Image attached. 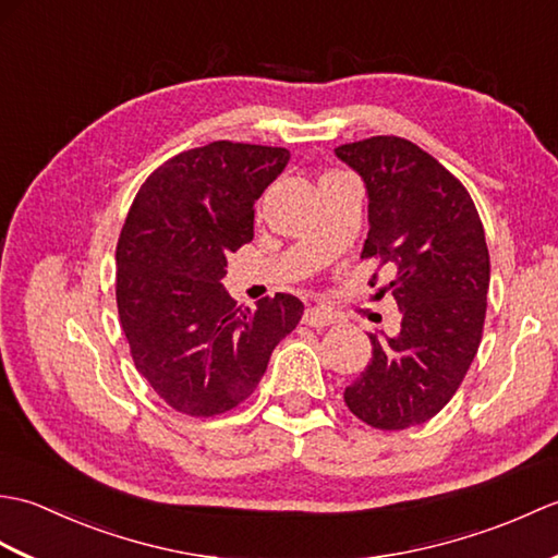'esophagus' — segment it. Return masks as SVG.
Instances as JSON below:
<instances>
[{
	"label": "esophagus",
	"instance_id": "34e87169",
	"mask_svg": "<svg viewBox=\"0 0 558 558\" xmlns=\"http://www.w3.org/2000/svg\"><path fill=\"white\" fill-rule=\"evenodd\" d=\"M338 322V318L322 310V306H310V310L304 312V324L312 326V328H326V326H333Z\"/></svg>",
	"mask_w": 558,
	"mask_h": 558
}]
</instances>
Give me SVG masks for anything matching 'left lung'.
Wrapping results in <instances>:
<instances>
[{
	"label": "left lung",
	"instance_id": "left-lung-1",
	"mask_svg": "<svg viewBox=\"0 0 558 558\" xmlns=\"http://www.w3.org/2000/svg\"><path fill=\"white\" fill-rule=\"evenodd\" d=\"M336 156L364 182L362 258L388 266L386 290L402 314L396 336H372V362L345 388V402L376 429H408L453 398L475 360L489 248L465 186L420 146L374 136L338 146Z\"/></svg>",
	"mask_w": 558,
	"mask_h": 558
}]
</instances>
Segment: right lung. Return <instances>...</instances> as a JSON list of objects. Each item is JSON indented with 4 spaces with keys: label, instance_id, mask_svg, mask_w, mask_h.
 I'll return each instance as SVG.
<instances>
[{
    "label": "right lung",
    "instance_id": "right-lung-1",
    "mask_svg": "<svg viewBox=\"0 0 558 558\" xmlns=\"http://www.w3.org/2000/svg\"><path fill=\"white\" fill-rule=\"evenodd\" d=\"M286 148L213 141L138 189L117 244V310L141 376L192 417L254 393L278 342L298 328L294 294L240 310L222 288L228 254L254 236V204L286 170Z\"/></svg>",
    "mask_w": 558,
    "mask_h": 558
}]
</instances>
